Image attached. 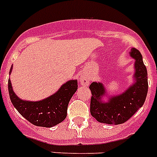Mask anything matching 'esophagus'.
Returning a JSON list of instances; mask_svg holds the SVG:
<instances>
[{"label": "esophagus", "instance_id": "1", "mask_svg": "<svg viewBox=\"0 0 157 157\" xmlns=\"http://www.w3.org/2000/svg\"><path fill=\"white\" fill-rule=\"evenodd\" d=\"M80 81H81V84L85 86H88L90 83V79L88 77L87 75H81L80 77Z\"/></svg>", "mask_w": 157, "mask_h": 157}]
</instances>
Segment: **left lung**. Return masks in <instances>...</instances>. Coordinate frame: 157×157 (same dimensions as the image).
<instances>
[{
    "instance_id": "obj_1",
    "label": "left lung",
    "mask_w": 157,
    "mask_h": 157,
    "mask_svg": "<svg viewBox=\"0 0 157 157\" xmlns=\"http://www.w3.org/2000/svg\"><path fill=\"white\" fill-rule=\"evenodd\" d=\"M130 56L135 59L134 82L122 94L108 95L105 85L94 81L90 85L92 93L90 113L99 123L118 125L127 122L142 107L147 94V72L140 51L132 48ZM108 98L104 101L103 98Z\"/></svg>"
}]
</instances>
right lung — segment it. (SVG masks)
Returning <instances> with one entry per match:
<instances>
[{
    "instance_id": "add662e5",
    "label": "right lung",
    "mask_w": 157,
    "mask_h": 157,
    "mask_svg": "<svg viewBox=\"0 0 157 157\" xmlns=\"http://www.w3.org/2000/svg\"><path fill=\"white\" fill-rule=\"evenodd\" d=\"M11 66L10 75L12 72ZM77 80H70L61 85L54 94L40 101L22 100L13 90L9 79L8 90L11 102L19 114L37 127H52L60 123L67 116L70 99L77 90Z\"/></svg>"
}]
</instances>
